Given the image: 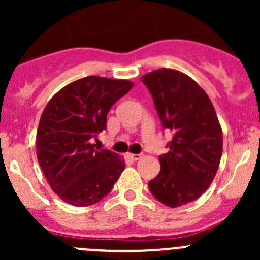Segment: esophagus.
Returning <instances> with one entry per match:
<instances>
[{"mask_svg":"<svg viewBox=\"0 0 260 260\" xmlns=\"http://www.w3.org/2000/svg\"><path fill=\"white\" fill-rule=\"evenodd\" d=\"M128 157H129L132 161H137V159L141 158V154H136V153H128Z\"/></svg>","mask_w":260,"mask_h":260,"instance_id":"obj_1","label":"esophagus"}]
</instances>
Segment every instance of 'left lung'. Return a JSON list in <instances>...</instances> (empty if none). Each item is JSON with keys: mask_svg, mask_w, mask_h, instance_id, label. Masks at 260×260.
I'll list each match as a JSON object with an SVG mask.
<instances>
[{"mask_svg": "<svg viewBox=\"0 0 260 260\" xmlns=\"http://www.w3.org/2000/svg\"><path fill=\"white\" fill-rule=\"evenodd\" d=\"M141 80L164 128L174 133L149 191L159 203L179 208L200 198L214 180L222 153L221 125L208 94L183 73L164 68Z\"/></svg>", "mask_w": 260, "mask_h": 260, "instance_id": "obj_1", "label": "left lung"}]
</instances>
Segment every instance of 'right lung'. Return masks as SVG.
Returning <instances> with one entry per match:
<instances>
[{
	"mask_svg": "<svg viewBox=\"0 0 260 260\" xmlns=\"http://www.w3.org/2000/svg\"><path fill=\"white\" fill-rule=\"evenodd\" d=\"M124 79L86 77L57 91L44 109L36 154L50 187L65 203L89 206L111 192L124 159L93 141L107 128V113L132 89Z\"/></svg>",
	"mask_w": 260,
	"mask_h": 260,
	"instance_id": "obj_1",
	"label": "right lung"
}]
</instances>
